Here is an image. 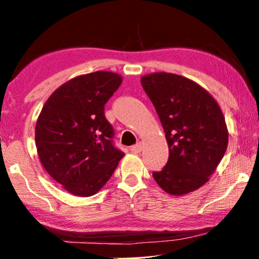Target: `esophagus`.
<instances>
[{
    "mask_svg": "<svg viewBox=\"0 0 259 259\" xmlns=\"http://www.w3.org/2000/svg\"><path fill=\"white\" fill-rule=\"evenodd\" d=\"M141 150H142V144L141 143L135 144V146L131 148V151H132L133 153H140V152H141Z\"/></svg>",
    "mask_w": 259,
    "mask_h": 259,
    "instance_id": "obj_1",
    "label": "esophagus"
}]
</instances>
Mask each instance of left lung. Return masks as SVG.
<instances>
[{
    "instance_id": "8db88e82",
    "label": "left lung",
    "mask_w": 259,
    "mask_h": 259,
    "mask_svg": "<svg viewBox=\"0 0 259 259\" xmlns=\"http://www.w3.org/2000/svg\"><path fill=\"white\" fill-rule=\"evenodd\" d=\"M168 143L164 168L153 171L158 185L182 196L202 187L228 148L225 118L214 98L183 76L155 72L141 78Z\"/></svg>"
}]
</instances>
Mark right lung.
<instances>
[{
  "label": "right lung",
  "instance_id": "1",
  "mask_svg": "<svg viewBox=\"0 0 259 259\" xmlns=\"http://www.w3.org/2000/svg\"><path fill=\"white\" fill-rule=\"evenodd\" d=\"M121 80L110 71L75 77L54 91L39 113L35 128L39 160L75 196L97 193L125 155L115 146V131L104 116Z\"/></svg>",
  "mask_w": 259,
  "mask_h": 259
}]
</instances>
